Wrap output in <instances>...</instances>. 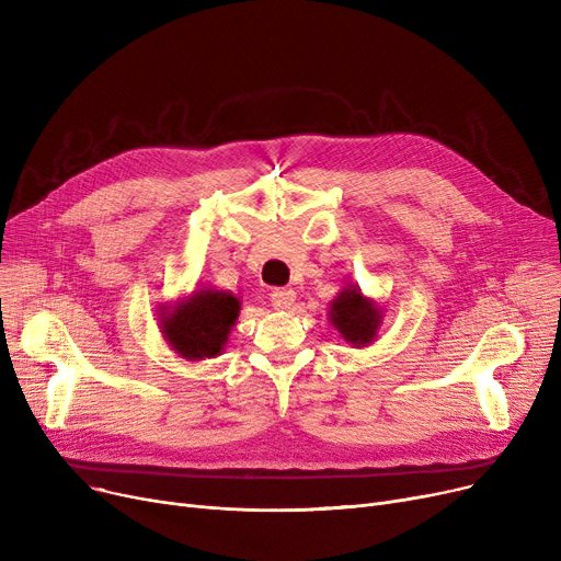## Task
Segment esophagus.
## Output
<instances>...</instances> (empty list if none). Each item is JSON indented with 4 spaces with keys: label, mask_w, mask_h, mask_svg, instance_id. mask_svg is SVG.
Segmentation results:
<instances>
[{
    "label": "esophagus",
    "mask_w": 561,
    "mask_h": 561,
    "mask_svg": "<svg viewBox=\"0 0 561 561\" xmlns=\"http://www.w3.org/2000/svg\"><path fill=\"white\" fill-rule=\"evenodd\" d=\"M271 302H273L275 309L286 311V309L293 307V302H296V290H293V288H273Z\"/></svg>",
    "instance_id": "1"
}]
</instances>
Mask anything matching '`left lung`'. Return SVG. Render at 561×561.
I'll return each mask as SVG.
<instances>
[{"instance_id": "left-lung-1", "label": "left lung", "mask_w": 561, "mask_h": 561, "mask_svg": "<svg viewBox=\"0 0 561 561\" xmlns=\"http://www.w3.org/2000/svg\"><path fill=\"white\" fill-rule=\"evenodd\" d=\"M330 320L347 343L364 347L377 336L381 309L362 296L359 286H347L339 293L336 300H332Z\"/></svg>"}]
</instances>
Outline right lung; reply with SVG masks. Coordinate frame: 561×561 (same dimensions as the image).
Segmentation results:
<instances>
[{
  "instance_id": "obj_1",
  "label": "right lung",
  "mask_w": 561,
  "mask_h": 561,
  "mask_svg": "<svg viewBox=\"0 0 561 561\" xmlns=\"http://www.w3.org/2000/svg\"><path fill=\"white\" fill-rule=\"evenodd\" d=\"M159 313L168 345L180 357L199 362L220 355L241 313V300L229 290L199 288L191 298L163 307Z\"/></svg>"
}]
</instances>
